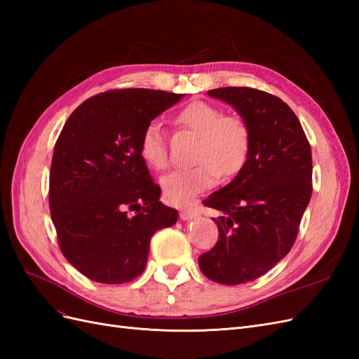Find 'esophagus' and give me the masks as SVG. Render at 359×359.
Instances as JSON below:
<instances>
[{
	"label": "esophagus",
	"mask_w": 359,
	"mask_h": 359,
	"mask_svg": "<svg viewBox=\"0 0 359 359\" xmlns=\"http://www.w3.org/2000/svg\"><path fill=\"white\" fill-rule=\"evenodd\" d=\"M199 214H198V211H194V210H190V208H187V210H181L180 211V217L182 220H193V219H196Z\"/></svg>",
	"instance_id": "esophagus-1"
}]
</instances>
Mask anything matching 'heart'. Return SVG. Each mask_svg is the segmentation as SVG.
Returning a JSON list of instances; mask_svg holds the SVG:
<instances>
[{
  "label": "heart",
  "mask_w": 359,
  "mask_h": 359,
  "mask_svg": "<svg viewBox=\"0 0 359 359\" xmlns=\"http://www.w3.org/2000/svg\"><path fill=\"white\" fill-rule=\"evenodd\" d=\"M175 123L199 136L194 148L193 168L181 169L161 178L165 199L172 205H187L196 194L214 187L219 175L231 178L240 172L250 153V128L241 116L224 115L212 103L194 100L175 115ZM139 153L154 170L169 166L166 137L158 123H149L142 132Z\"/></svg>",
  "instance_id": "b5f03b06"
}]
</instances>
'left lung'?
Instances as JSON below:
<instances>
[{
	"mask_svg": "<svg viewBox=\"0 0 359 359\" xmlns=\"http://www.w3.org/2000/svg\"><path fill=\"white\" fill-rule=\"evenodd\" d=\"M250 128V153L238 175L203 205L222 215L219 241L199 256L203 276L243 285L264 276L295 243L311 198V148L299 119L278 97L247 86L208 91Z\"/></svg>",
	"mask_w": 359,
	"mask_h": 359,
	"instance_id": "left-lung-1",
	"label": "left lung"
}]
</instances>
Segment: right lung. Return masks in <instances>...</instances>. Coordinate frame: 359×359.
<instances>
[{"label": "right lung", "instance_id": "1", "mask_svg": "<svg viewBox=\"0 0 359 359\" xmlns=\"http://www.w3.org/2000/svg\"><path fill=\"white\" fill-rule=\"evenodd\" d=\"M184 94L112 90L74 109L53 148L49 208L69 262L97 283L119 285L144 273L149 241L178 211L160 202L139 153L144 128Z\"/></svg>", "mask_w": 359, "mask_h": 359}]
</instances>
